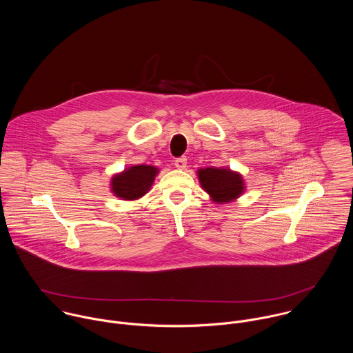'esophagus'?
<instances>
[{"mask_svg": "<svg viewBox=\"0 0 353 353\" xmlns=\"http://www.w3.org/2000/svg\"><path fill=\"white\" fill-rule=\"evenodd\" d=\"M186 164H188V159H186V156H181V157L175 159V167H176V168L183 170V168L186 167Z\"/></svg>", "mask_w": 353, "mask_h": 353, "instance_id": "esophagus-1", "label": "esophagus"}]
</instances>
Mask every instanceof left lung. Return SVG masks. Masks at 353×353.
Here are the masks:
<instances>
[{
    "mask_svg": "<svg viewBox=\"0 0 353 353\" xmlns=\"http://www.w3.org/2000/svg\"><path fill=\"white\" fill-rule=\"evenodd\" d=\"M199 179L214 202L234 201L245 189L242 176L227 168H202L199 170Z\"/></svg>",
    "mask_w": 353,
    "mask_h": 353,
    "instance_id": "left-lung-1",
    "label": "left lung"
}]
</instances>
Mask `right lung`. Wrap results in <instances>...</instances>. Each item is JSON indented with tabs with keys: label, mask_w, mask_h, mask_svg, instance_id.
<instances>
[{
	"label": "right lung",
	"mask_w": 353,
	"mask_h": 353,
	"mask_svg": "<svg viewBox=\"0 0 353 353\" xmlns=\"http://www.w3.org/2000/svg\"><path fill=\"white\" fill-rule=\"evenodd\" d=\"M156 174V167L145 164L133 165L112 178V193L123 200H137L148 193Z\"/></svg>",
	"instance_id": "add662e5"
}]
</instances>
